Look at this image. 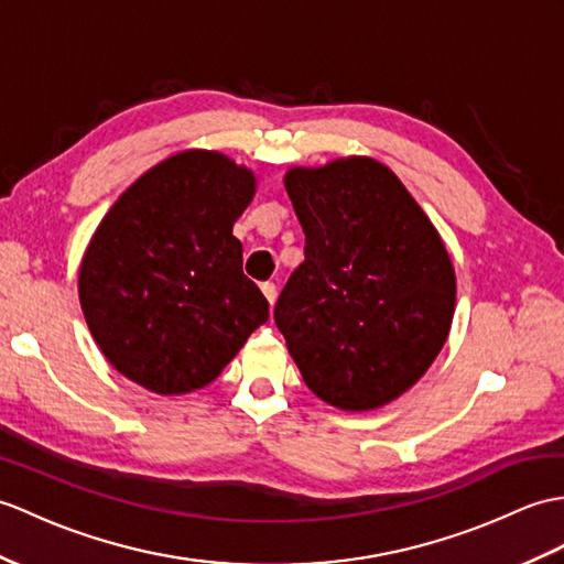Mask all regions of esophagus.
<instances>
[{
    "label": "esophagus",
    "mask_w": 564,
    "mask_h": 564,
    "mask_svg": "<svg viewBox=\"0 0 564 564\" xmlns=\"http://www.w3.org/2000/svg\"><path fill=\"white\" fill-rule=\"evenodd\" d=\"M261 293H264V297L269 300V305H273V303H276V295H279V291H276V285H273L271 281H267V283H261Z\"/></svg>",
    "instance_id": "esophagus-1"
}]
</instances>
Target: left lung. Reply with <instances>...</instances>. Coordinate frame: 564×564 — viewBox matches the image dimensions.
Listing matches in <instances>:
<instances>
[{"instance_id": "left-lung-1", "label": "left lung", "mask_w": 564, "mask_h": 564, "mask_svg": "<svg viewBox=\"0 0 564 564\" xmlns=\"http://www.w3.org/2000/svg\"><path fill=\"white\" fill-rule=\"evenodd\" d=\"M305 261L273 319L305 384L370 411L421 379L447 341L456 279L444 242L401 180L370 159L285 175Z\"/></svg>"}]
</instances>
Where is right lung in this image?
Returning <instances> with one entry per match:
<instances>
[{"label":"right lung","instance_id":"obj_1","mask_svg":"<svg viewBox=\"0 0 564 564\" xmlns=\"http://www.w3.org/2000/svg\"><path fill=\"white\" fill-rule=\"evenodd\" d=\"M252 194L247 167L185 151L141 175L100 220L78 297L102 356L132 382L155 394L202 389L269 319L232 235Z\"/></svg>","mask_w":564,"mask_h":564}]
</instances>
